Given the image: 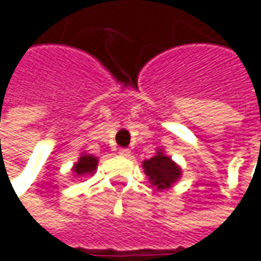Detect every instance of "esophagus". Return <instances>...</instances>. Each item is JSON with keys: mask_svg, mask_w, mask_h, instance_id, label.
I'll use <instances>...</instances> for the list:
<instances>
[{"mask_svg": "<svg viewBox=\"0 0 261 261\" xmlns=\"http://www.w3.org/2000/svg\"><path fill=\"white\" fill-rule=\"evenodd\" d=\"M119 155H121V157H130L131 151L128 148H121V149H119Z\"/></svg>", "mask_w": 261, "mask_h": 261, "instance_id": "obj_1", "label": "esophagus"}]
</instances>
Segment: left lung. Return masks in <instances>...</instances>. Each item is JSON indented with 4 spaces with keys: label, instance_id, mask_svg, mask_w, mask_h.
<instances>
[{
    "label": "left lung",
    "instance_id": "1",
    "mask_svg": "<svg viewBox=\"0 0 261 261\" xmlns=\"http://www.w3.org/2000/svg\"><path fill=\"white\" fill-rule=\"evenodd\" d=\"M143 168L145 174L149 177L151 184L160 190L171 187V184L177 181L181 175L180 168L162 152H157V155L151 157L149 160H145Z\"/></svg>",
    "mask_w": 261,
    "mask_h": 261
}]
</instances>
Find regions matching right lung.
Instances as JSON below:
<instances>
[{"instance_id":"obj_1","label":"right lung","mask_w":261,"mask_h":261,"mask_svg":"<svg viewBox=\"0 0 261 261\" xmlns=\"http://www.w3.org/2000/svg\"><path fill=\"white\" fill-rule=\"evenodd\" d=\"M98 165V159L93 155H81L79 163L74 166V172L77 175H87V174H93V171L96 169Z\"/></svg>"}]
</instances>
